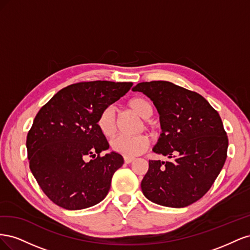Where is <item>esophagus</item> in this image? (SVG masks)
<instances>
[{
  "mask_svg": "<svg viewBox=\"0 0 250 250\" xmlns=\"http://www.w3.org/2000/svg\"><path fill=\"white\" fill-rule=\"evenodd\" d=\"M133 160L134 158H132V157H124V162L126 163V164H130V163H132L133 162Z\"/></svg>",
  "mask_w": 250,
  "mask_h": 250,
  "instance_id": "esophagus-1",
  "label": "esophagus"
}]
</instances>
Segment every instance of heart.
<instances>
[{
    "instance_id": "heart-1",
    "label": "heart",
    "mask_w": 250,
    "mask_h": 250,
    "mask_svg": "<svg viewBox=\"0 0 250 250\" xmlns=\"http://www.w3.org/2000/svg\"><path fill=\"white\" fill-rule=\"evenodd\" d=\"M128 107L137 113L142 119H145V127H150L151 122L148 120L153 115V106L149 100L142 97L132 98L128 102ZM97 126L103 135L111 138L117 131L116 113L112 107H107L100 113L97 120ZM150 144V140L145 134L134 135V137H117L111 141V148L116 152L126 157H134L142 154Z\"/></svg>"
}]
</instances>
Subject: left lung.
Segmentation results:
<instances>
[{
	"mask_svg": "<svg viewBox=\"0 0 250 250\" xmlns=\"http://www.w3.org/2000/svg\"><path fill=\"white\" fill-rule=\"evenodd\" d=\"M160 113L162 133L152 151L169 161H149L141 188L160 206L186 208L199 200L222 170L229 139L217 110L204 98L169 81L138 83Z\"/></svg>",
	"mask_w": 250,
	"mask_h": 250,
	"instance_id": "left-lung-1",
	"label": "left lung"
}]
</instances>
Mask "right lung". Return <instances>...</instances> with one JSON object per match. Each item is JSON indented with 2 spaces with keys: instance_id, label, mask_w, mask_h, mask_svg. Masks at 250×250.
Listing matches in <instances>:
<instances>
[{
  "instance_id": "obj_1",
  "label": "right lung",
  "mask_w": 250,
  "mask_h": 250,
  "mask_svg": "<svg viewBox=\"0 0 250 250\" xmlns=\"http://www.w3.org/2000/svg\"><path fill=\"white\" fill-rule=\"evenodd\" d=\"M132 82H79L60 89L37 112L27 135L28 160L37 184L58 207L77 210L102 201L124 164L97 126L100 113Z\"/></svg>"
}]
</instances>
